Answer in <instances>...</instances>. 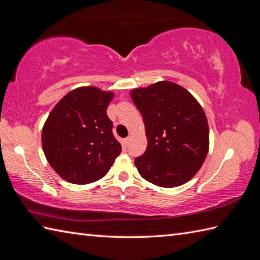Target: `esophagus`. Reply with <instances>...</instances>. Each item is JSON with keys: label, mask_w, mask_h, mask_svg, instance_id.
I'll use <instances>...</instances> for the list:
<instances>
[{"label": "esophagus", "mask_w": 260, "mask_h": 260, "mask_svg": "<svg viewBox=\"0 0 260 260\" xmlns=\"http://www.w3.org/2000/svg\"><path fill=\"white\" fill-rule=\"evenodd\" d=\"M131 140H132V137H131V136L126 137V139H125V144H126V145H128V144H129V142H131Z\"/></svg>", "instance_id": "obj_1"}]
</instances>
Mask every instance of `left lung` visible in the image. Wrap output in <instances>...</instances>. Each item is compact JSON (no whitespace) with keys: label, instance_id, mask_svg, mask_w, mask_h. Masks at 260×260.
Listing matches in <instances>:
<instances>
[{"label":"left lung","instance_id":"1","mask_svg":"<svg viewBox=\"0 0 260 260\" xmlns=\"http://www.w3.org/2000/svg\"><path fill=\"white\" fill-rule=\"evenodd\" d=\"M131 97L143 116L147 139L145 153L134 161L139 173L162 187L186 183L209 151V126L201 105L172 81L135 88Z\"/></svg>","mask_w":260,"mask_h":260}]
</instances>
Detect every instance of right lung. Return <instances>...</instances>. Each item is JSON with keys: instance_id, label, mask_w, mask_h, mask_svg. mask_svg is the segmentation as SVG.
<instances>
[{"instance_id": "add662e5", "label": "right lung", "mask_w": 260, "mask_h": 260, "mask_svg": "<svg viewBox=\"0 0 260 260\" xmlns=\"http://www.w3.org/2000/svg\"><path fill=\"white\" fill-rule=\"evenodd\" d=\"M114 92L97 87L69 91L49 114L42 128L47 161L60 178L74 184L102 179L121 152L106 110Z\"/></svg>"}]
</instances>
